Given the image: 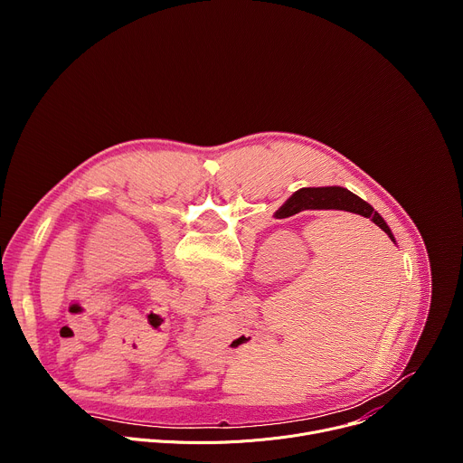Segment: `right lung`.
Listing matches in <instances>:
<instances>
[{
    "label": "right lung",
    "mask_w": 463,
    "mask_h": 463,
    "mask_svg": "<svg viewBox=\"0 0 463 463\" xmlns=\"http://www.w3.org/2000/svg\"><path fill=\"white\" fill-rule=\"evenodd\" d=\"M346 211V213H354V214H361L364 218H370L379 229H383L388 238L393 241V234L388 229V225L384 223V220L372 209V205H368L366 202H363L361 197H357L355 194H352L346 188L341 186H322V188H300L298 192H295L289 200L282 205V209L275 214V218L282 220V218H289L293 214H298L302 211Z\"/></svg>",
    "instance_id": "obj_1"
}]
</instances>
